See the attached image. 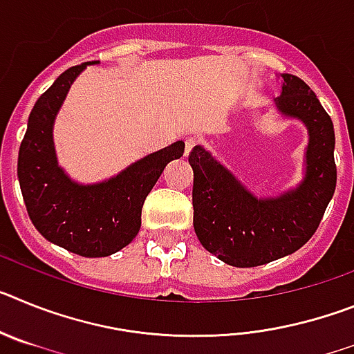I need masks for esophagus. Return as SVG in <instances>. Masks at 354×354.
<instances>
[{
  "instance_id": "1",
  "label": "esophagus",
  "mask_w": 354,
  "mask_h": 354,
  "mask_svg": "<svg viewBox=\"0 0 354 354\" xmlns=\"http://www.w3.org/2000/svg\"><path fill=\"white\" fill-rule=\"evenodd\" d=\"M196 145V140L195 138H187L186 140V147H184V156H189V152H192L193 149H195Z\"/></svg>"
}]
</instances>
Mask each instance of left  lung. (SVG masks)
Here are the masks:
<instances>
[{
  "mask_svg": "<svg viewBox=\"0 0 354 354\" xmlns=\"http://www.w3.org/2000/svg\"><path fill=\"white\" fill-rule=\"evenodd\" d=\"M278 113L303 122L308 133L305 175L278 196H255L204 147L189 154L193 227L207 252L236 268H253L290 255L314 236L337 186L335 131L310 86L282 74Z\"/></svg>",
  "mask_w": 354,
  "mask_h": 354,
  "instance_id": "1",
  "label": "left lung"
}]
</instances>
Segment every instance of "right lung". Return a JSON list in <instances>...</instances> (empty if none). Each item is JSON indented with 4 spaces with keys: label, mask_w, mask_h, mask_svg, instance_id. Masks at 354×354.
I'll use <instances>...</instances> for the list:
<instances>
[{
    "label": "right lung",
    "mask_w": 354,
    "mask_h": 354,
    "mask_svg": "<svg viewBox=\"0 0 354 354\" xmlns=\"http://www.w3.org/2000/svg\"><path fill=\"white\" fill-rule=\"evenodd\" d=\"M56 77L31 109L17 159V177L31 223L44 237L81 257H108L127 246L142 227V207L168 162L184 154V142L134 161L102 183L81 184L58 165L53 140L56 115L71 84L88 65Z\"/></svg>",
    "instance_id": "1"
}]
</instances>
